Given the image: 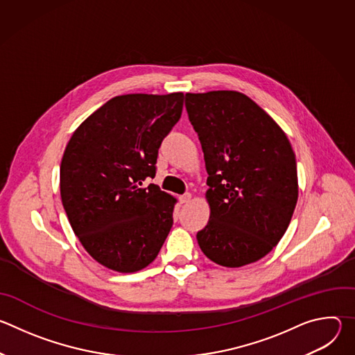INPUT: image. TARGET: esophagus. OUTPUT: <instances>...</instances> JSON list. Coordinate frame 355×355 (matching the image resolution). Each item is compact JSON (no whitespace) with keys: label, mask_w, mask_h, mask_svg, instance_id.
<instances>
[{"label":"esophagus","mask_w":355,"mask_h":355,"mask_svg":"<svg viewBox=\"0 0 355 355\" xmlns=\"http://www.w3.org/2000/svg\"><path fill=\"white\" fill-rule=\"evenodd\" d=\"M178 199H180L181 204H188V202L191 200V193L187 192V193H184V195H180Z\"/></svg>","instance_id":"34e87169"}]
</instances>
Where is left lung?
Instances as JSON below:
<instances>
[{
	"label": "left lung",
	"mask_w": 355,
	"mask_h": 355,
	"mask_svg": "<svg viewBox=\"0 0 355 355\" xmlns=\"http://www.w3.org/2000/svg\"><path fill=\"white\" fill-rule=\"evenodd\" d=\"M209 174L204 254L223 267L259 261L286 232L297 200L296 159L277 122L237 91L185 94Z\"/></svg>",
	"instance_id": "left-lung-1"
}]
</instances>
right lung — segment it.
Listing matches in <instances>:
<instances>
[{"instance_id": "right-lung-1", "label": "right lung", "mask_w": 355, "mask_h": 355, "mask_svg": "<svg viewBox=\"0 0 355 355\" xmlns=\"http://www.w3.org/2000/svg\"><path fill=\"white\" fill-rule=\"evenodd\" d=\"M184 94L110 99L73 133L62 159L60 195L88 254L118 272L153 261L173 226L175 199L155 178L163 139L180 121Z\"/></svg>"}]
</instances>
